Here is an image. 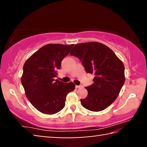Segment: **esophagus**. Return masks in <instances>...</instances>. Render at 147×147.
Here are the masks:
<instances>
[{
  "label": "esophagus",
  "instance_id": "esophagus-1",
  "mask_svg": "<svg viewBox=\"0 0 147 147\" xmlns=\"http://www.w3.org/2000/svg\"><path fill=\"white\" fill-rule=\"evenodd\" d=\"M82 88V86H76V88L77 89V88Z\"/></svg>",
  "mask_w": 147,
  "mask_h": 147
}]
</instances>
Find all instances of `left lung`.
<instances>
[{"label": "left lung", "instance_id": "8db88e82", "mask_svg": "<svg viewBox=\"0 0 147 147\" xmlns=\"http://www.w3.org/2000/svg\"><path fill=\"white\" fill-rule=\"evenodd\" d=\"M70 54L80 59L87 73L94 74V83L86 88L88 96L80 99L82 105L92 111L108 108L117 97L125 82L123 62L112 50L98 42L77 44Z\"/></svg>", "mask_w": 147, "mask_h": 147}]
</instances>
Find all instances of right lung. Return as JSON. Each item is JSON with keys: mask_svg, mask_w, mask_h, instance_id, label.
<instances>
[{"mask_svg": "<svg viewBox=\"0 0 147 147\" xmlns=\"http://www.w3.org/2000/svg\"><path fill=\"white\" fill-rule=\"evenodd\" d=\"M74 45L48 44L34 53L25 61L21 83L25 94L35 108L53 115L65 105L66 96L75 89L73 82L63 83L57 76L63 59Z\"/></svg>", "mask_w": 147, "mask_h": 147, "instance_id": "1", "label": "right lung"}]
</instances>
